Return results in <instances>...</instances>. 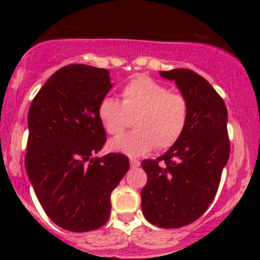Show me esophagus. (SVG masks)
<instances>
[{"label":"esophagus","instance_id":"34e87169","mask_svg":"<svg viewBox=\"0 0 260 260\" xmlns=\"http://www.w3.org/2000/svg\"><path fill=\"white\" fill-rule=\"evenodd\" d=\"M130 165H132V168H138L141 165V161L137 158H130Z\"/></svg>","mask_w":260,"mask_h":260}]
</instances>
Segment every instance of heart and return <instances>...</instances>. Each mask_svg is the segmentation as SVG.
<instances>
[{
    "instance_id": "heart-1",
    "label": "heart",
    "mask_w": 260,
    "mask_h": 260,
    "mask_svg": "<svg viewBox=\"0 0 260 260\" xmlns=\"http://www.w3.org/2000/svg\"><path fill=\"white\" fill-rule=\"evenodd\" d=\"M122 102L102 99L98 116L105 132L118 137L135 118L136 130L110 141V150L127 156H142L157 146L167 150L180 141L190 116V103L183 93L169 91L168 86L148 75L133 78L122 88Z\"/></svg>"
}]
</instances>
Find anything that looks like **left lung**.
Here are the masks:
<instances>
[{"instance_id":"8db88e82","label":"left lung","mask_w":260,"mask_h":260,"mask_svg":"<svg viewBox=\"0 0 260 260\" xmlns=\"http://www.w3.org/2000/svg\"><path fill=\"white\" fill-rule=\"evenodd\" d=\"M174 80L190 103V116L180 141L156 160L142 161L146 186L142 211L160 228H181L199 219L219 189L229 158L225 103L207 80L189 69L160 71Z\"/></svg>"}]
</instances>
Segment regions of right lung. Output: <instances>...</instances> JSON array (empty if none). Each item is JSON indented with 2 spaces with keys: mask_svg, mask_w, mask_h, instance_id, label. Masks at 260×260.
Returning a JSON list of instances; mask_svg holds the SVG:
<instances>
[{
  "mask_svg": "<svg viewBox=\"0 0 260 260\" xmlns=\"http://www.w3.org/2000/svg\"><path fill=\"white\" fill-rule=\"evenodd\" d=\"M112 87L107 69L68 65L29 107L27 176L45 213L66 231L103 226L110 194L130 168L122 153L95 156L107 141L98 107Z\"/></svg>",
  "mask_w": 260,
  "mask_h": 260,
  "instance_id": "add662e5",
  "label": "right lung"
}]
</instances>
